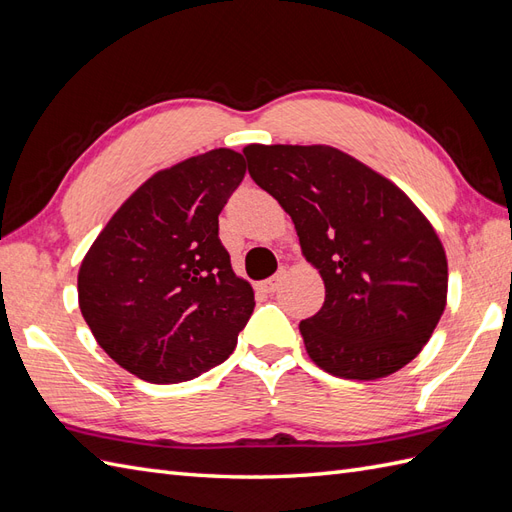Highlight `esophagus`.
Listing matches in <instances>:
<instances>
[{"label":"esophagus","instance_id":"obj_1","mask_svg":"<svg viewBox=\"0 0 512 512\" xmlns=\"http://www.w3.org/2000/svg\"><path fill=\"white\" fill-rule=\"evenodd\" d=\"M279 283H281V274H274V277H270V279H266V281H261L257 287L261 292H266V294H274L279 290Z\"/></svg>","mask_w":512,"mask_h":512}]
</instances>
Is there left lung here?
<instances>
[{
	"label": "left lung",
	"mask_w": 512,
	"mask_h": 512,
	"mask_svg": "<svg viewBox=\"0 0 512 512\" xmlns=\"http://www.w3.org/2000/svg\"><path fill=\"white\" fill-rule=\"evenodd\" d=\"M244 155L324 281L322 309L300 322L311 361L350 381L413 361L448 298V259L428 218L396 183L326 144H248Z\"/></svg>",
	"instance_id": "obj_1"
}]
</instances>
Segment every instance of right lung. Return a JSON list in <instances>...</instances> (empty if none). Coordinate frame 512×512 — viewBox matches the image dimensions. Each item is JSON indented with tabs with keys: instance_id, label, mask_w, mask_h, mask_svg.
I'll use <instances>...</instances> for the list:
<instances>
[{
	"instance_id": "right-lung-1",
	"label": "right lung",
	"mask_w": 512,
	"mask_h": 512,
	"mask_svg": "<svg viewBox=\"0 0 512 512\" xmlns=\"http://www.w3.org/2000/svg\"><path fill=\"white\" fill-rule=\"evenodd\" d=\"M246 173L214 149L147 179L86 253L77 296L110 359L147 383L201 376L225 361L255 309L218 238V214Z\"/></svg>"
}]
</instances>
